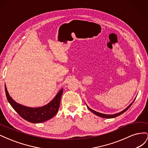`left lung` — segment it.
<instances>
[{
  "label": "left lung",
  "instance_id": "1",
  "mask_svg": "<svg viewBox=\"0 0 148 148\" xmlns=\"http://www.w3.org/2000/svg\"><path fill=\"white\" fill-rule=\"evenodd\" d=\"M135 100L133 101V102L135 101ZM133 102L132 103V104L130 105V106H128L126 109H125V110H123V111H122V112H119V113H118V114H114V115H107V114H101V113H99V112H96V111H95V110H92L91 109H90L89 108V107H88V109L89 110H91L92 113H94V114H95L96 115H97V116H99V117H102V118H106V119H112V118H114V117H117V116H119L120 115H121V114H122L123 113H124L125 112H126L129 108H130V107L132 105V104L133 103Z\"/></svg>",
  "mask_w": 148,
  "mask_h": 148
}]
</instances>
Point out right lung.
<instances>
[{"label": "right lung", "mask_w": 148, "mask_h": 148, "mask_svg": "<svg viewBox=\"0 0 148 148\" xmlns=\"http://www.w3.org/2000/svg\"><path fill=\"white\" fill-rule=\"evenodd\" d=\"M5 90L7 100L13 109L23 119L34 123L44 122L52 119L56 115L59 110L61 97L63 92V89H62L53 99L46 106L38 108H31L18 104L13 101L8 95L6 86H5Z\"/></svg>", "instance_id": "add662e5"}]
</instances>
